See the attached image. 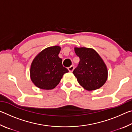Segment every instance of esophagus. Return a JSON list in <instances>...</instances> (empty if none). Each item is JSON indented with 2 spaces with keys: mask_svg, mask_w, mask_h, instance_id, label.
Segmentation results:
<instances>
[{
  "mask_svg": "<svg viewBox=\"0 0 132 132\" xmlns=\"http://www.w3.org/2000/svg\"><path fill=\"white\" fill-rule=\"evenodd\" d=\"M74 68H75L74 66H71L70 67L68 68V70H69V72H72L73 70H74Z\"/></svg>",
  "mask_w": 132,
  "mask_h": 132,
  "instance_id": "1",
  "label": "esophagus"
}]
</instances>
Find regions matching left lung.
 Returning <instances> with one entry per match:
<instances>
[{"label": "left lung", "mask_w": 132, "mask_h": 132, "mask_svg": "<svg viewBox=\"0 0 132 132\" xmlns=\"http://www.w3.org/2000/svg\"><path fill=\"white\" fill-rule=\"evenodd\" d=\"M75 52L80 62L73 73L80 86L87 91L101 87L108 79V69L103 59L93 48L75 47Z\"/></svg>", "instance_id": "8db88e82"}]
</instances>
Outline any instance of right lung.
<instances>
[{
	"instance_id": "add662e5",
	"label": "right lung",
	"mask_w": 132,
	"mask_h": 132,
	"mask_svg": "<svg viewBox=\"0 0 132 132\" xmlns=\"http://www.w3.org/2000/svg\"><path fill=\"white\" fill-rule=\"evenodd\" d=\"M59 46L48 47L41 51L30 67V78L35 86L42 90H52L61 81L64 73L69 72L59 57Z\"/></svg>"
}]
</instances>
